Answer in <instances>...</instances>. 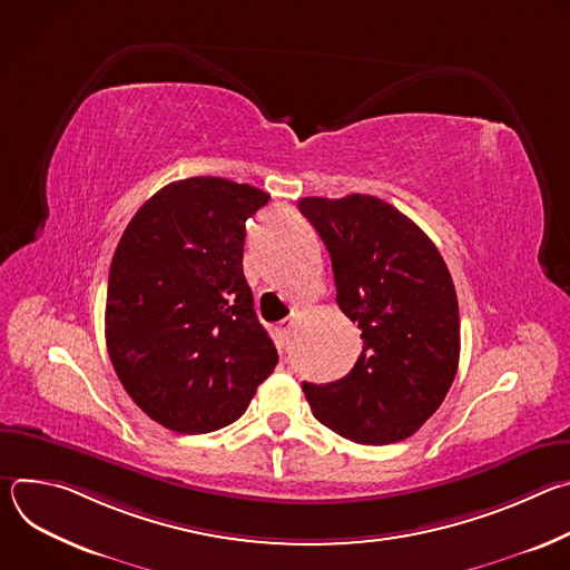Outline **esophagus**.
I'll list each match as a JSON object with an SVG mask.
<instances>
[{
	"instance_id": "34e87169",
	"label": "esophagus",
	"mask_w": 570,
	"mask_h": 570,
	"mask_svg": "<svg viewBox=\"0 0 570 570\" xmlns=\"http://www.w3.org/2000/svg\"><path fill=\"white\" fill-rule=\"evenodd\" d=\"M293 324H295V320H293V317L282 320V322L277 324V327H275L277 336H279V338H288V334H291V330H293Z\"/></svg>"
}]
</instances>
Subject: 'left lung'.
I'll return each instance as SVG.
<instances>
[{
  "instance_id": "left-lung-1",
  "label": "left lung",
  "mask_w": 570,
  "mask_h": 570,
  "mask_svg": "<svg viewBox=\"0 0 570 570\" xmlns=\"http://www.w3.org/2000/svg\"><path fill=\"white\" fill-rule=\"evenodd\" d=\"M332 255L336 302L363 352L334 383H302L320 424L358 444L411 438L440 409L460 361V313L435 243L381 198H302Z\"/></svg>"
}]
</instances>
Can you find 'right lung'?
Returning <instances> with one entry per match:
<instances>
[{
  "label": "right lung",
  "instance_id": "add662e5",
  "mask_svg": "<svg viewBox=\"0 0 570 570\" xmlns=\"http://www.w3.org/2000/svg\"><path fill=\"white\" fill-rule=\"evenodd\" d=\"M268 200L225 178L178 180L119 238L108 354L130 399L169 431L200 435L236 422L277 365L243 275L246 220Z\"/></svg>",
  "mask_w": 570,
  "mask_h": 570
}]
</instances>
